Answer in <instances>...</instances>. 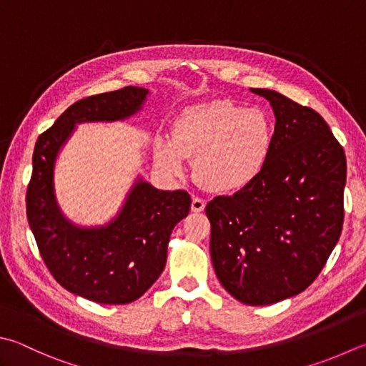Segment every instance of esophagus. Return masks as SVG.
Here are the masks:
<instances>
[{"mask_svg": "<svg viewBox=\"0 0 366 366\" xmlns=\"http://www.w3.org/2000/svg\"><path fill=\"white\" fill-rule=\"evenodd\" d=\"M205 209V201L201 197H192V202H191V210L192 212H202Z\"/></svg>", "mask_w": 366, "mask_h": 366, "instance_id": "34e87169", "label": "esophagus"}]
</instances>
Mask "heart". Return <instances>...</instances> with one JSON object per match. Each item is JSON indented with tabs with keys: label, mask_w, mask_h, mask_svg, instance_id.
<instances>
[{
	"label": "heart",
	"mask_w": 366,
	"mask_h": 366,
	"mask_svg": "<svg viewBox=\"0 0 366 366\" xmlns=\"http://www.w3.org/2000/svg\"><path fill=\"white\" fill-rule=\"evenodd\" d=\"M274 137V121L263 108L217 99L183 109L172 127V140L156 139L154 159L164 174L182 177L184 157H196L197 180L213 192L229 194L263 174Z\"/></svg>",
	"instance_id": "heart-1"
}]
</instances>
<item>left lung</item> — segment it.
I'll return each mask as SVG.
<instances>
[{"mask_svg":"<svg viewBox=\"0 0 366 366\" xmlns=\"http://www.w3.org/2000/svg\"><path fill=\"white\" fill-rule=\"evenodd\" d=\"M274 147L248 188L207 204L210 257L224 290L248 306L300 295L325 266L344 222L346 156L322 116L271 89Z\"/></svg>","mask_w":366,"mask_h":366,"instance_id":"8db88e82","label":"left lung"}]
</instances>
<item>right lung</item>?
Here are the masks:
<instances>
[{
  "instance_id": "1",
  "label": "right lung",
  "mask_w": 366,
  "mask_h": 366,
  "mask_svg": "<svg viewBox=\"0 0 366 366\" xmlns=\"http://www.w3.org/2000/svg\"><path fill=\"white\" fill-rule=\"evenodd\" d=\"M148 94L127 86L76 102L34 144L26 215L41 257L65 290L100 305L132 302L159 279L170 234L188 217L191 196L157 189L139 175L116 217L102 226H79L59 205L55 162L78 124L132 118Z\"/></svg>"
}]
</instances>
